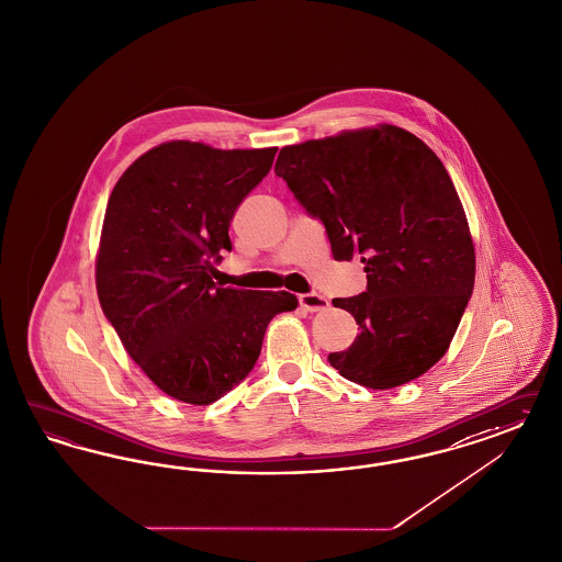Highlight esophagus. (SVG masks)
<instances>
[{"label": "esophagus", "instance_id": "34e87169", "mask_svg": "<svg viewBox=\"0 0 562 562\" xmlns=\"http://www.w3.org/2000/svg\"><path fill=\"white\" fill-rule=\"evenodd\" d=\"M299 303L301 306L305 308V311H311V313H315V311H324L329 306V301L325 299L324 294H317V292H306V294H301L299 296Z\"/></svg>", "mask_w": 562, "mask_h": 562}]
</instances>
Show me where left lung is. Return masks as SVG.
<instances>
[{"label": "left lung", "instance_id": "left-lung-1", "mask_svg": "<svg viewBox=\"0 0 562 562\" xmlns=\"http://www.w3.org/2000/svg\"><path fill=\"white\" fill-rule=\"evenodd\" d=\"M273 170L322 221L334 259L364 263L367 290L334 299L357 319V340L329 364L371 390L426 373L453 340L476 273L468 221L437 154L381 125L286 146Z\"/></svg>", "mask_w": 562, "mask_h": 562}]
</instances>
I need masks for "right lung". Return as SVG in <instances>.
<instances>
[{
  "instance_id": "obj_1",
  "label": "right lung",
  "mask_w": 562,
  "mask_h": 562,
  "mask_svg": "<svg viewBox=\"0 0 562 562\" xmlns=\"http://www.w3.org/2000/svg\"><path fill=\"white\" fill-rule=\"evenodd\" d=\"M278 148L216 150L169 142L139 156L113 189L97 259L102 313L162 392L193 406L221 400L254 371L290 292L214 282L238 205Z\"/></svg>"
}]
</instances>
